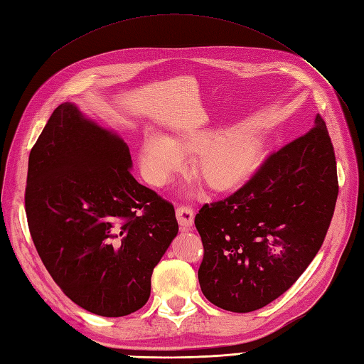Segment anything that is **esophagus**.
<instances>
[{"instance_id":"34e87169","label":"esophagus","mask_w":364,"mask_h":364,"mask_svg":"<svg viewBox=\"0 0 364 364\" xmlns=\"http://www.w3.org/2000/svg\"><path fill=\"white\" fill-rule=\"evenodd\" d=\"M176 219H178V223H180L181 230H189L192 227V223H194V210L188 205L178 206Z\"/></svg>"}]
</instances>
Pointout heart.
Returning <instances> with one entry per match:
<instances>
[{"label":"heart","mask_w":364,"mask_h":364,"mask_svg":"<svg viewBox=\"0 0 364 364\" xmlns=\"http://www.w3.org/2000/svg\"><path fill=\"white\" fill-rule=\"evenodd\" d=\"M264 145V134L253 128H235L227 133L215 128H197L173 139L149 128L139 145V166L145 180L161 188L186 164V153L198 154L197 172L210 188L228 191L252 173Z\"/></svg>","instance_id":"b5f03b06"}]
</instances>
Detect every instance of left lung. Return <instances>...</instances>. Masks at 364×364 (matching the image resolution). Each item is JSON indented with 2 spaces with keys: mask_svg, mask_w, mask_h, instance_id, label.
I'll use <instances>...</instances> for the list:
<instances>
[{
  "mask_svg": "<svg viewBox=\"0 0 364 364\" xmlns=\"http://www.w3.org/2000/svg\"><path fill=\"white\" fill-rule=\"evenodd\" d=\"M336 198L335 151L318 114L306 134L270 154L241 189L196 215L203 296L233 313L280 297L319 252Z\"/></svg>",
  "mask_w": 364,
  "mask_h": 364,
  "instance_id": "1",
  "label": "left lung"
}]
</instances>
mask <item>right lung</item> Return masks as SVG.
<instances>
[{"label":"right lung","instance_id":"add662e5","mask_svg":"<svg viewBox=\"0 0 364 364\" xmlns=\"http://www.w3.org/2000/svg\"><path fill=\"white\" fill-rule=\"evenodd\" d=\"M131 167L125 141L68 102L29 153L25 208L38 257L68 299L105 318L146 304L178 235L173 205Z\"/></svg>","mask_w":364,"mask_h":364}]
</instances>
